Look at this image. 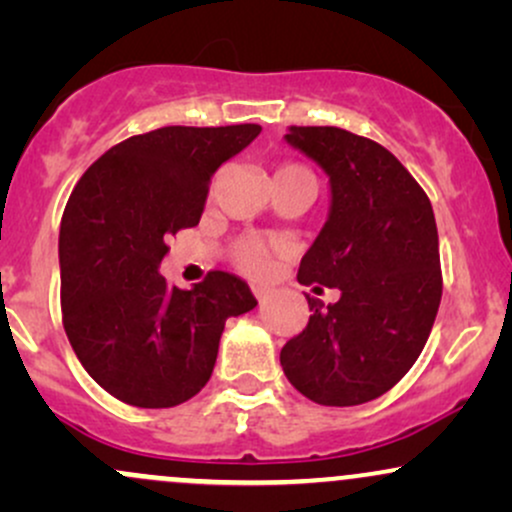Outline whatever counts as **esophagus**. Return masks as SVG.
Listing matches in <instances>:
<instances>
[{
    "label": "esophagus",
    "mask_w": 512,
    "mask_h": 512,
    "mask_svg": "<svg viewBox=\"0 0 512 512\" xmlns=\"http://www.w3.org/2000/svg\"><path fill=\"white\" fill-rule=\"evenodd\" d=\"M252 293H255L257 301H267V298L272 296V289H269V286H264V284H252Z\"/></svg>",
    "instance_id": "esophagus-1"
}]
</instances>
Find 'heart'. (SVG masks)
<instances>
[{
  "mask_svg": "<svg viewBox=\"0 0 512 512\" xmlns=\"http://www.w3.org/2000/svg\"><path fill=\"white\" fill-rule=\"evenodd\" d=\"M236 260L245 272L252 274H260L267 269L269 264V245L264 240L257 238H248V240H240L238 248H236Z\"/></svg>",
  "mask_w": 512,
  "mask_h": 512,
  "instance_id": "obj_1",
  "label": "heart"
}]
</instances>
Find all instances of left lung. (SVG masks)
<instances>
[{
	"mask_svg": "<svg viewBox=\"0 0 512 512\" xmlns=\"http://www.w3.org/2000/svg\"><path fill=\"white\" fill-rule=\"evenodd\" d=\"M286 142L330 175V219L298 267L325 305L308 298L305 330L281 349L301 395L354 407L385 395L414 366L436 322L443 274L431 199L385 146L339 127H291Z\"/></svg>",
	"mask_w": 512,
	"mask_h": 512,
	"instance_id": "1",
	"label": "left lung"
}]
</instances>
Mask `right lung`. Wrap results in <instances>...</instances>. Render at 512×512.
<instances>
[{
    "label": "right lung",
    "mask_w": 512,
    "mask_h": 512,
    "mask_svg": "<svg viewBox=\"0 0 512 512\" xmlns=\"http://www.w3.org/2000/svg\"><path fill=\"white\" fill-rule=\"evenodd\" d=\"M260 125L161 127L115 144L76 182L62 214V325L105 392L142 409L187 402L209 383L228 317L257 305L236 274L195 289L158 274L168 240L197 226L211 175Z\"/></svg>",
    "instance_id": "obj_1"
}]
</instances>
